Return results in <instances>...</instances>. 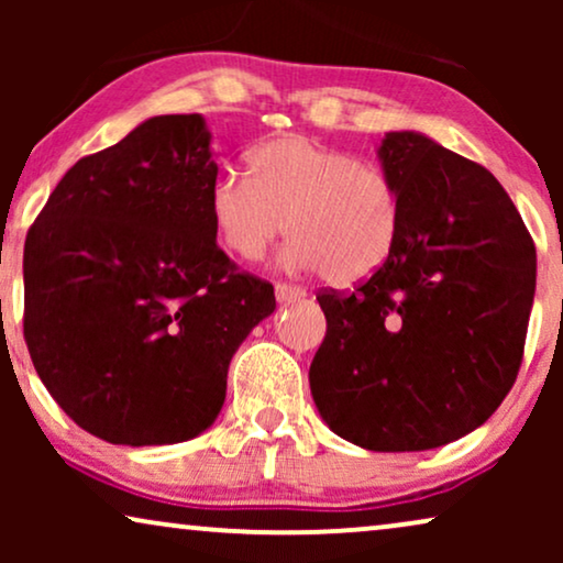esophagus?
<instances>
[{
  "mask_svg": "<svg viewBox=\"0 0 563 563\" xmlns=\"http://www.w3.org/2000/svg\"><path fill=\"white\" fill-rule=\"evenodd\" d=\"M307 291L302 287H295V284H276V299H279V305H289V302H297V299H302Z\"/></svg>",
  "mask_w": 563,
  "mask_h": 563,
  "instance_id": "1",
  "label": "esophagus"
}]
</instances>
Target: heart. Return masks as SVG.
<instances>
[{"label":"heart","mask_w":563,"mask_h":563,"mask_svg":"<svg viewBox=\"0 0 563 563\" xmlns=\"http://www.w3.org/2000/svg\"><path fill=\"white\" fill-rule=\"evenodd\" d=\"M214 235L241 261H261L287 233V261L349 287L387 264L399 238L389 176L351 153L284 135L249 153V176L220 174L207 191Z\"/></svg>","instance_id":"heart-1"}]
</instances>
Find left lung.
I'll return each mask as SVG.
<instances>
[{
  "instance_id": "left-lung-1",
  "label": "left lung",
  "mask_w": 563,
  "mask_h": 563,
  "mask_svg": "<svg viewBox=\"0 0 563 563\" xmlns=\"http://www.w3.org/2000/svg\"><path fill=\"white\" fill-rule=\"evenodd\" d=\"M399 238L351 295L320 291L328 333L310 366L320 418L366 451H428L492 418L518 376L536 245L487 168L415 130L376 151Z\"/></svg>"
}]
</instances>
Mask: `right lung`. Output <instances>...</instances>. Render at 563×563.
<instances>
[{
	"label": "right lung",
	"instance_id": "add662e5",
	"mask_svg": "<svg viewBox=\"0 0 563 563\" xmlns=\"http://www.w3.org/2000/svg\"><path fill=\"white\" fill-rule=\"evenodd\" d=\"M202 114H158L68 168L22 256L25 343L45 389L114 445L197 438L228 366L276 310L274 287L218 249Z\"/></svg>",
	"mask_w": 563,
	"mask_h": 563
}]
</instances>
